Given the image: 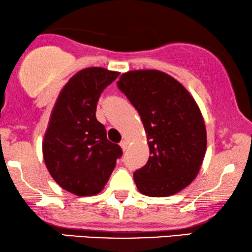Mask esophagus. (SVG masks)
I'll use <instances>...</instances> for the list:
<instances>
[{
  "mask_svg": "<svg viewBox=\"0 0 252 252\" xmlns=\"http://www.w3.org/2000/svg\"><path fill=\"white\" fill-rule=\"evenodd\" d=\"M119 146H120V148H122V149H123L124 151H125V150L127 149V147H128V142H127L126 140H123L122 142L119 143Z\"/></svg>",
  "mask_w": 252,
  "mask_h": 252,
  "instance_id": "1",
  "label": "esophagus"
}]
</instances>
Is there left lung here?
Returning <instances> with one entry per match:
<instances>
[{"label":"left lung","instance_id":"1","mask_svg":"<svg viewBox=\"0 0 252 252\" xmlns=\"http://www.w3.org/2000/svg\"><path fill=\"white\" fill-rule=\"evenodd\" d=\"M117 85L139 112L149 146V159L133 175L139 191L166 197L188 187L206 151L205 123L194 97L157 70L128 71Z\"/></svg>","mask_w":252,"mask_h":252}]
</instances>
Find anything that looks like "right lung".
<instances>
[{"mask_svg":"<svg viewBox=\"0 0 252 252\" xmlns=\"http://www.w3.org/2000/svg\"><path fill=\"white\" fill-rule=\"evenodd\" d=\"M118 75L103 67L79 71L51 111L42 142L44 164L57 185L77 196L101 192L123 154L96 119L99 96Z\"/></svg>","mask_w":252,"mask_h":252,"instance_id":"obj_1","label":"right lung"}]
</instances>
